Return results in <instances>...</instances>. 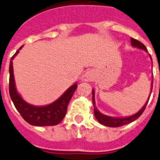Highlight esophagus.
<instances>
[{
	"mask_svg": "<svg viewBox=\"0 0 160 160\" xmlns=\"http://www.w3.org/2000/svg\"><path fill=\"white\" fill-rule=\"evenodd\" d=\"M95 79V72L93 70H89L83 75L82 80L84 81H93Z\"/></svg>",
	"mask_w": 160,
	"mask_h": 160,
	"instance_id": "obj_1",
	"label": "esophagus"
}]
</instances>
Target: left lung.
Instances as JSON below:
<instances>
[{
	"label": "left lung",
	"mask_w": 160,
	"mask_h": 160,
	"mask_svg": "<svg viewBox=\"0 0 160 160\" xmlns=\"http://www.w3.org/2000/svg\"><path fill=\"white\" fill-rule=\"evenodd\" d=\"M131 42H132V45L133 47H136V48H139L143 49L145 51H147L145 46L144 45L142 42H141L138 40L135 39L133 38H131ZM151 58V57H150ZM151 88H153V80H152V85ZM152 91V89H151ZM150 99V98H149ZM149 99L146 102L145 105H144V107L141 108L140 111L136 113L133 116L128 117V118H111V117L106 116V115H103L101 112L98 111V109L96 108V107L94 106V92L93 90V112H94V116H95L96 119L101 123L102 125L106 126V127H122V126L127 125L128 123L132 122L133 121L136 120L139 117L141 116V114L143 113V112L145 111V107H146V105H147L148 102H149Z\"/></svg>",
	"instance_id": "8db88e82"
}]
</instances>
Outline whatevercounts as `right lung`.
I'll use <instances>...</instances> for the list:
<instances>
[{
    "label": "right lung",
    "mask_w": 160,
    "mask_h": 160,
    "mask_svg": "<svg viewBox=\"0 0 160 160\" xmlns=\"http://www.w3.org/2000/svg\"><path fill=\"white\" fill-rule=\"evenodd\" d=\"M21 46L16 52L13 55L10 62V81H9V93L15 107L18 110L21 117L28 123L33 126H55L63 120L67 111L68 103L72 98L74 93L77 89V84H74L61 96L58 100L43 107H35L27 103L22 99L17 93L15 85V80L13 75L12 61L15 56L22 48Z\"/></svg>",
    "instance_id": "1"
}]
</instances>
